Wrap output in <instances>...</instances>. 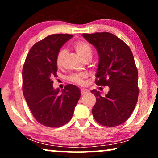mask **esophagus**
<instances>
[{"instance_id": "34e87169", "label": "esophagus", "mask_w": 158, "mask_h": 158, "mask_svg": "<svg viewBox=\"0 0 158 158\" xmlns=\"http://www.w3.org/2000/svg\"><path fill=\"white\" fill-rule=\"evenodd\" d=\"M81 94L82 95H85L86 94H88V93H89V90H87V89H85V88H81Z\"/></svg>"}]
</instances>
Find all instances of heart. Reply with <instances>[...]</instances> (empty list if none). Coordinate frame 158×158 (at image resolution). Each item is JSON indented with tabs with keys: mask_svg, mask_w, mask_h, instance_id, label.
<instances>
[{
	"mask_svg": "<svg viewBox=\"0 0 158 158\" xmlns=\"http://www.w3.org/2000/svg\"><path fill=\"white\" fill-rule=\"evenodd\" d=\"M74 49L76 51L80 57H81L83 60L88 58L92 57V49L91 47L88 43L83 41H79V42H75L74 44ZM66 52L64 49L60 50L57 54V64L58 67H61L62 63H63L64 59L65 57ZM85 75H81V74H75L73 75L70 77V80L73 83L77 84V85H83L85 83Z\"/></svg>",
	"mask_w": 158,
	"mask_h": 158,
	"instance_id": "1",
	"label": "heart"
}]
</instances>
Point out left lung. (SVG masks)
<instances>
[{"label":"left lung","mask_w":158,"mask_h":158,"mask_svg":"<svg viewBox=\"0 0 158 158\" xmlns=\"http://www.w3.org/2000/svg\"><path fill=\"white\" fill-rule=\"evenodd\" d=\"M94 45L98 55L96 85L109 86L105 96L92 90L96 103L93 116L99 124L106 127L118 126L128 119L137 104L138 72L130 48L113 34L101 32L83 34Z\"/></svg>","instance_id":"obj_1"}]
</instances>
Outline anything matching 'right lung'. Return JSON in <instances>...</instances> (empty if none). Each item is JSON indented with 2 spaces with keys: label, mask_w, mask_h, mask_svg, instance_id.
I'll return each mask as SVG.
<instances>
[{
  "label": "right lung",
  "mask_w": 158,
  "mask_h": 158,
  "mask_svg": "<svg viewBox=\"0 0 158 158\" xmlns=\"http://www.w3.org/2000/svg\"><path fill=\"white\" fill-rule=\"evenodd\" d=\"M72 37L68 34L47 36L33 45L23 64V96L34 117L44 126L60 127L67 124L81 97L77 86L69 84L60 91L53 88L52 80L57 76V54Z\"/></svg>",
  "instance_id": "obj_1"
}]
</instances>
